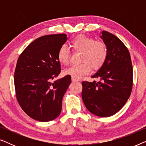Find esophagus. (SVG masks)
<instances>
[{
	"label": "esophagus",
	"instance_id": "1",
	"mask_svg": "<svg viewBox=\"0 0 146 146\" xmlns=\"http://www.w3.org/2000/svg\"><path fill=\"white\" fill-rule=\"evenodd\" d=\"M72 82H77V81H79V80L74 78H72Z\"/></svg>",
	"mask_w": 146,
	"mask_h": 146
}]
</instances>
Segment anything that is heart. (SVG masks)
<instances>
[{
  "label": "heart",
  "mask_w": 146,
  "mask_h": 146,
  "mask_svg": "<svg viewBox=\"0 0 146 146\" xmlns=\"http://www.w3.org/2000/svg\"><path fill=\"white\" fill-rule=\"evenodd\" d=\"M74 52H81L80 64L73 65L64 70L65 75L80 79L88 74L90 71L98 70L104 65L108 56V50L106 44L101 40H94L93 38L88 36L78 35L70 41ZM58 60L63 65H68L70 60V50L63 45L58 49Z\"/></svg>",
  "instance_id": "heart-1"
}]
</instances>
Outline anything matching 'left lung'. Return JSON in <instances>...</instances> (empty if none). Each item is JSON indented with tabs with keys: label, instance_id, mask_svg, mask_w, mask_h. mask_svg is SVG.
<instances>
[{
	"label": "left lung",
	"instance_id": "obj_1",
	"mask_svg": "<svg viewBox=\"0 0 146 146\" xmlns=\"http://www.w3.org/2000/svg\"><path fill=\"white\" fill-rule=\"evenodd\" d=\"M101 38L107 46V59L92 76L100 79L98 82H82V98L92 113L109 117L120 110L130 96L133 68L128 49L118 38L104 31Z\"/></svg>",
	"mask_w": 146,
	"mask_h": 146
}]
</instances>
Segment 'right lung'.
Segmentation results:
<instances>
[{
  "mask_svg": "<svg viewBox=\"0 0 146 146\" xmlns=\"http://www.w3.org/2000/svg\"><path fill=\"white\" fill-rule=\"evenodd\" d=\"M66 40L65 34L43 36L30 44L18 58L16 97L23 111L35 120H53L61 112L71 76L54 80L61 72L58 51Z\"/></svg>",
  "mask_w": 146,
  "mask_h": 146,
  "instance_id": "1",
  "label": "right lung"
}]
</instances>
